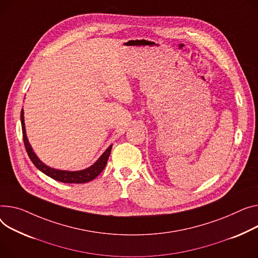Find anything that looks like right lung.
Returning a JSON list of instances; mask_svg holds the SVG:
<instances>
[{"instance_id": "right-lung-1", "label": "right lung", "mask_w": 258, "mask_h": 258, "mask_svg": "<svg viewBox=\"0 0 258 258\" xmlns=\"http://www.w3.org/2000/svg\"><path fill=\"white\" fill-rule=\"evenodd\" d=\"M21 121H22V130H23V138L26 150L28 152V156L32 163L35 165V167L40 170L42 173L49 176L57 181L65 182V183H85L88 182L95 177H97L102 170L105 169L108 159L110 157L111 149L113 145H110L106 151L101 154L98 158V160L91 165L90 167L79 170V171H67V170H59L55 168H50L49 166L45 165L40 161V159L36 156V153L34 152L26 134V126H25V117H24V109H22L21 112Z\"/></svg>"}]
</instances>
